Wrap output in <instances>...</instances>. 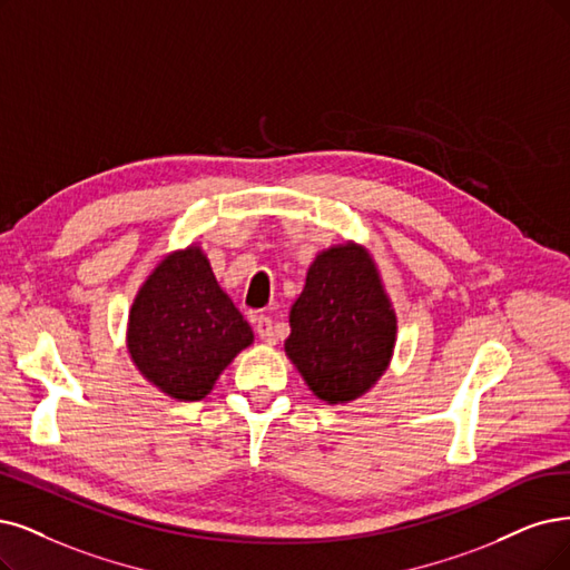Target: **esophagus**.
Instances as JSON below:
<instances>
[{
	"label": "esophagus",
	"mask_w": 570,
	"mask_h": 570,
	"mask_svg": "<svg viewBox=\"0 0 570 570\" xmlns=\"http://www.w3.org/2000/svg\"><path fill=\"white\" fill-rule=\"evenodd\" d=\"M256 333L261 335V341H265L267 345H274L277 343V333H274V322L269 317H265V314H261V317H256Z\"/></svg>",
	"instance_id": "1"
}]
</instances>
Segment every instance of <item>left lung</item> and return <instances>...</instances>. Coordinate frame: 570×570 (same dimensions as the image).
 Masks as SVG:
<instances>
[{
  "label": "left lung",
  "mask_w": 570,
  "mask_h": 570,
  "mask_svg": "<svg viewBox=\"0 0 570 570\" xmlns=\"http://www.w3.org/2000/svg\"><path fill=\"white\" fill-rule=\"evenodd\" d=\"M288 322V360L326 404L362 396L390 366L396 314L360 244L331 246L314 258Z\"/></svg>",
  "instance_id": "8db88e82"
}]
</instances>
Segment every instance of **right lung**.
Instances as JSON below:
<instances>
[{
  "instance_id": "obj_1",
  "label": "right lung",
  "mask_w": 570,
  "mask_h": 570,
  "mask_svg": "<svg viewBox=\"0 0 570 570\" xmlns=\"http://www.w3.org/2000/svg\"><path fill=\"white\" fill-rule=\"evenodd\" d=\"M250 343L248 322L218 286L199 246L168 253L129 312L126 345L134 364L178 402L204 399Z\"/></svg>"
}]
</instances>
